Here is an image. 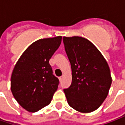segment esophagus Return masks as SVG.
Listing matches in <instances>:
<instances>
[{"mask_svg":"<svg viewBox=\"0 0 125 125\" xmlns=\"http://www.w3.org/2000/svg\"><path fill=\"white\" fill-rule=\"evenodd\" d=\"M62 76H60V77H59V80H60V81H61V80H62Z\"/></svg>","mask_w":125,"mask_h":125,"instance_id":"1","label":"esophagus"}]
</instances>
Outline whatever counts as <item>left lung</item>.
Here are the masks:
<instances>
[{
    "instance_id": "left-lung-1",
    "label": "left lung",
    "mask_w": 125,
    "mask_h": 125,
    "mask_svg": "<svg viewBox=\"0 0 125 125\" xmlns=\"http://www.w3.org/2000/svg\"><path fill=\"white\" fill-rule=\"evenodd\" d=\"M72 81L64 89L67 102L81 113H90L106 98L112 79L108 63L92 42L81 37H63Z\"/></svg>"
}]
</instances>
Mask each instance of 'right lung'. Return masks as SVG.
<instances>
[{"label": "right lung", "instance_id": "add662e5", "mask_svg": "<svg viewBox=\"0 0 125 125\" xmlns=\"http://www.w3.org/2000/svg\"><path fill=\"white\" fill-rule=\"evenodd\" d=\"M62 37L33 42L21 55L12 72L11 90L24 109L37 112L51 103L59 80L53 74L49 60L60 46Z\"/></svg>", "mask_w": 125, "mask_h": 125}]
</instances>
